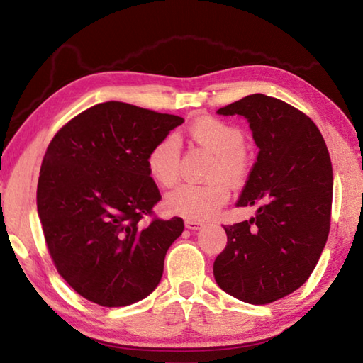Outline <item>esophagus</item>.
Listing matches in <instances>:
<instances>
[{"label": "esophagus", "instance_id": "obj_1", "mask_svg": "<svg viewBox=\"0 0 363 363\" xmlns=\"http://www.w3.org/2000/svg\"><path fill=\"white\" fill-rule=\"evenodd\" d=\"M186 227L189 230H199V229H201V227H203V223H200V220H195V219H187Z\"/></svg>", "mask_w": 363, "mask_h": 363}]
</instances>
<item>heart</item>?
<instances>
[{
    "instance_id": "obj_1",
    "label": "heart",
    "mask_w": 363,
    "mask_h": 363,
    "mask_svg": "<svg viewBox=\"0 0 363 363\" xmlns=\"http://www.w3.org/2000/svg\"><path fill=\"white\" fill-rule=\"evenodd\" d=\"M194 143L203 147L213 155L216 163L211 177H223L229 184H238L247 171L245 155V134L240 128L213 116L196 118L189 128ZM181 144L174 134H168L152 147L147 155V168L152 179L160 186L169 187L179 177ZM229 200V187L223 181H214L206 186L182 184L167 195V206L179 216L189 219H208Z\"/></svg>"
}]
</instances>
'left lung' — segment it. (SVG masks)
Returning <instances> with one entry per match:
<instances>
[{"label":"left lung","instance_id":"8db88e82","mask_svg":"<svg viewBox=\"0 0 363 363\" xmlns=\"http://www.w3.org/2000/svg\"><path fill=\"white\" fill-rule=\"evenodd\" d=\"M247 118L259 149L237 206L255 216L227 225V245L213 264L214 280L250 304L274 303L304 284L330 232L333 168L309 116L286 102L250 94L218 110Z\"/></svg>","mask_w":363,"mask_h":363}]
</instances>
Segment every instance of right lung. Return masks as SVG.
Instances as JSON below:
<instances>
[{"instance_id":"add662e5","label":"right lung","mask_w":363,"mask_h":363,"mask_svg":"<svg viewBox=\"0 0 363 363\" xmlns=\"http://www.w3.org/2000/svg\"><path fill=\"white\" fill-rule=\"evenodd\" d=\"M181 116L108 101L60 130L41 163L36 208L57 272L83 298L106 307L138 303L155 290L184 220L153 219L162 195L147 168Z\"/></svg>"}]
</instances>
